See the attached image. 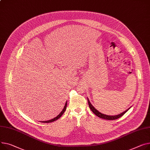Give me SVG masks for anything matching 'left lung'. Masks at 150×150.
Returning <instances> with one entry per match:
<instances>
[{"label": "left lung", "instance_id": "obj_1", "mask_svg": "<svg viewBox=\"0 0 150 150\" xmlns=\"http://www.w3.org/2000/svg\"><path fill=\"white\" fill-rule=\"evenodd\" d=\"M87 101H88V106L90 107V108L91 109V110L93 112V113L94 114H95L97 116H98L99 117H101V118H103V119H106V120H115V119H117L119 117H121L122 116H123L128 110L129 109L128 108L127 110H125V112H124L123 113L119 114V115H116V116H108V115H105L104 114H103L101 113H100L99 112H98L97 110L91 104V103H90L88 99L87 98Z\"/></svg>", "mask_w": 150, "mask_h": 150}]
</instances>
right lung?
I'll return each mask as SVG.
<instances>
[{
	"mask_svg": "<svg viewBox=\"0 0 150 150\" xmlns=\"http://www.w3.org/2000/svg\"><path fill=\"white\" fill-rule=\"evenodd\" d=\"M66 107H67V102L66 103L65 105H64V107L63 108V110L62 111V112H61L60 113H59L57 117H54V119H51V120H49V121H43V122H43V123H49V122H54V121L57 120V119H58V118L60 117L63 115V114L64 113V112H65V110H66Z\"/></svg>",
	"mask_w": 150,
	"mask_h": 150,
	"instance_id": "right-lung-1",
	"label": "right lung"
}]
</instances>
